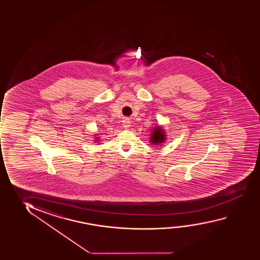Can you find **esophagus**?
<instances>
[{"label":"esophagus","mask_w":260,"mask_h":260,"mask_svg":"<svg viewBox=\"0 0 260 260\" xmlns=\"http://www.w3.org/2000/svg\"><path fill=\"white\" fill-rule=\"evenodd\" d=\"M122 125H123L124 128H128L129 126H130V121H129V119H127V118L124 119Z\"/></svg>","instance_id":"obj_1"}]
</instances>
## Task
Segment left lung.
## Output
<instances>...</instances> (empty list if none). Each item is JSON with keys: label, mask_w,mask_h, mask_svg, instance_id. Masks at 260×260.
<instances>
[{"label": "left lung", "mask_w": 260, "mask_h": 260, "mask_svg": "<svg viewBox=\"0 0 260 260\" xmlns=\"http://www.w3.org/2000/svg\"><path fill=\"white\" fill-rule=\"evenodd\" d=\"M166 141V135L164 132L163 128H161L159 126H156L153 130L150 137V142L152 144L159 145L161 143H163Z\"/></svg>", "instance_id": "left-lung-1"}]
</instances>
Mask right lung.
Returning <instances> with one entry per match:
<instances>
[{
    "instance_id": "right-lung-1",
    "label": "right lung",
    "mask_w": 260,
    "mask_h": 260,
    "mask_svg": "<svg viewBox=\"0 0 260 260\" xmlns=\"http://www.w3.org/2000/svg\"><path fill=\"white\" fill-rule=\"evenodd\" d=\"M96 139H99V137H96ZM96 142H98V140H96Z\"/></svg>"
}]
</instances>
